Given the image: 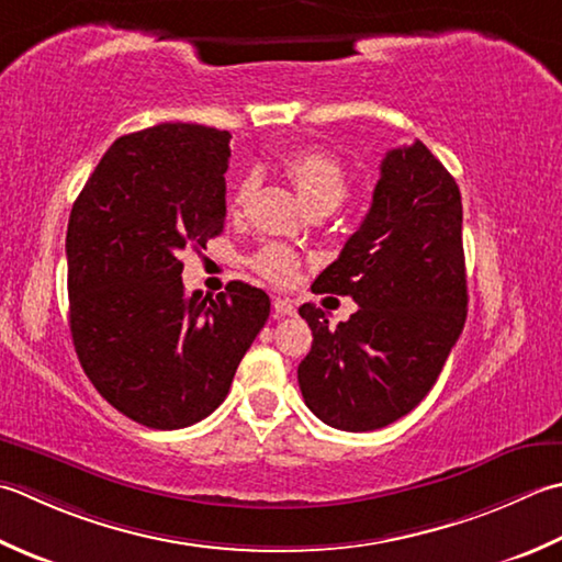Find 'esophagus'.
Segmentation results:
<instances>
[{"label": "esophagus", "instance_id": "obj_1", "mask_svg": "<svg viewBox=\"0 0 562 562\" xmlns=\"http://www.w3.org/2000/svg\"><path fill=\"white\" fill-rule=\"evenodd\" d=\"M272 310H274V316H292L296 312V304L288 300V296H274Z\"/></svg>", "mask_w": 562, "mask_h": 562}]
</instances>
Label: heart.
<instances>
[{
	"label": "heart",
	"mask_w": 562,
	"mask_h": 562,
	"mask_svg": "<svg viewBox=\"0 0 562 562\" xmlns=\"http://www.w3.org/2000/svg\"><path fill=\"white\" fill-rule=\"evenodd\" d=\"M282 170L292 180L296 194L302 202L312 209H326L331 212L346 200L350 190V175L344 160L336 158L334 153L322 148H296L282 158ZM256 182L244 178L231 192L228 209L231 214H240L246 209ZM252 270L274 284H290L300 272V256L288 246L270 244L260 248L250 260Z\"/></svg>",
	"instance_id": "obj_1"
}]
</instances>
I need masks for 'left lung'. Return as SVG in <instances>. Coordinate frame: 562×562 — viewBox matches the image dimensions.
Masks as SVG:
<instances>
[{
  "instance_id": "left-lung-1",
  "label": "left lung",
  "mask_w": 562,
  "mask_h": 562,
  "mask_svg": "<svg viewBox=\"0 0 562 562\" xmlns=\"http://www.w3.org/2000/svg\"><path fill=\"white\" fill-rule=\"evenodd\" d=\"M312 292L348 294L336 328L316 304L300 316L312 350L296 368L304 404L340 431H375L419 404L468 316L463 202L422 140L384 153L370 212Z\"/></svg>"
}]
</instances>
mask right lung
<instances>
[{"mask_svg": "<svg viewBox=\"0 0 562 562\" xmlns=\"http://www.w3.org/2000/svg\"><path fill=\"white\" fill-rule=\"evenodd\" d=\"M228 131L158 124L121 136L68 222L70 334L85 375L128 419L192 426L226 400L270 296L234 280L192 296L180 256L226 218Z\"/></svg>", "mask_w": 562, "mask_h": 562, "instance_id": "right-lung-1", "label": "right lung"}]
</instances>
